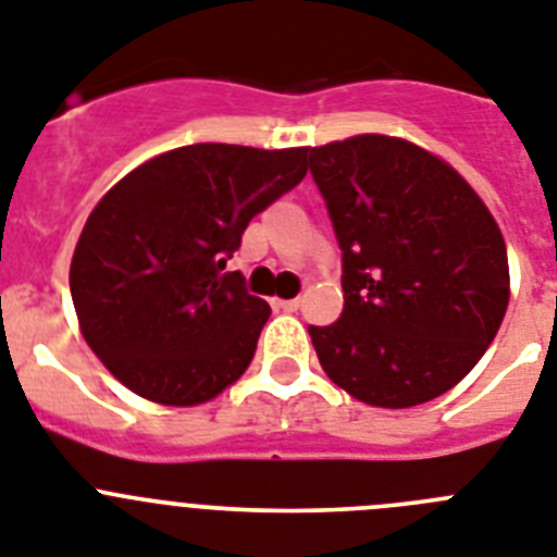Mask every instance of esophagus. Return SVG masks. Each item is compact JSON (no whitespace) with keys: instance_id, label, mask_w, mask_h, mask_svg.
Returning a JSON list of instances; mask_svg holds the SVG:
<instances>
[{"instance_id":"1","label":"esophagus","mask_w":557,"mask_h":557,"mask_svg":"<svg viewBox=\"0 0 557 557\" xmlns=\"http://www.w3.org/2000/svg\"><path fill=\"white\" fill-rule=\"evenodd\" d=\"M302 306L300 297H294V300H274V308H283V311H297Z\"/></svg>"}]
</instances>
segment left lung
<instances>
[{"instance_id":"8db88e82","label":"left lung","mask_w":557,"mask_h":557,"mask_svg":"<svg viewBox=\"0 0 557 557\" xmlns=\"http://www.w3.org/2000/svg\"><path fill=\"white\" fill-rule=\"evenodd\" d=\"M343 251V314L308 325L329 380L376 408L447 394L509 302L507 246L459 172L401 138L308 149Z\"/></svg>"}]
</instances>
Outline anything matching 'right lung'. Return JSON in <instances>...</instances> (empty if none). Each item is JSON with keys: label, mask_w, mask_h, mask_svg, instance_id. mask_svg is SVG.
Returning a JSON list of instances; mask_svg holds the SVG:
<instances>
[{"label": "right lung", "mask_w": 557, "mask_h": 557, "mask_svg": "<svg viewBox=\"0 0 557 557\" xmlns=\"http://www.w3.org/2000/svg\"><path fill=\"white\" fill-rule=\"evenodd\" d=\"M308 149L191 144L141 163L84 223L78 325L119 382L189 408L240 380L271 308L223 271L255 214L306 177Z\"/></svg>", "instance_id": "add662e5"}]
</instances>
